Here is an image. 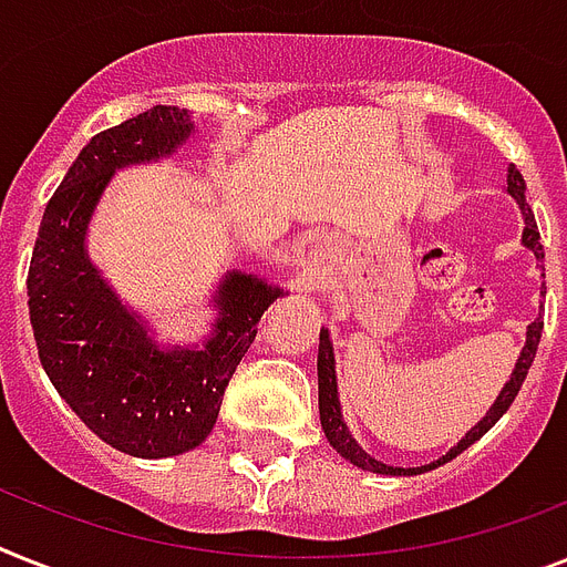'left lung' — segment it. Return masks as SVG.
Masks as SVG:
<instances>
[{"label":"left lung","instance_id":"8db88e82","mask_svg":"<svg viewBox=\"0 0 567 567\" xmlns=\"http://www.w3.org/2000/svg\"><path fill=\"white\" fill-rule=\"evenodd\" d=\"M507 190L516 196L518 208H522V214H525V237H522V243H525L527 249H530L533 255H536V260L542 264L545 251H542V246H539V228H536V217H533L530 205L525 203V179H522V173L516 171V165H509ZM542 327H545V321H542V318H536V321L527 327V344H525V350H522V357H518L516 371H513L509 382L504 385L502 394H498V400H495L493 409L486 411V417L481 420V423L475 425V429H472V432L466 434V437H463V441L452 449V452H446L441 461L429 463V466H417V470H400V466H388V463L377 461V457H371L368 452H362V446H359V443L350 437L348 425H344V420H341V409H339L333 344H330V336H327V330H321V344H318V411H321V429H324L327 441L339 449L341 457H348L350 463H357V466H362V470H368V472H379V475H420V472H429V470H434V466H441V463H449L452 457L461 455L463 449H470L472 443L478 441V437H484V434L504 417V411L513 405V400H516V394H518V388H522L527 371H530L533 359H536V348H539V339H542Z\"/></svg>","mask_w":567,"mask_h":567}]
</instances>
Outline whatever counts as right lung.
<instances>
[{
	"mask_svg": "<svg viewBox=\"0 0 567 567\" xmlns=\"http://www.w3.org/2000/svg\"><path fill=\"white\" fill-rule=\"evenodd\" d=\"M188 110L153 106L92 135L45 205L28 269V312L40 362L72 411L112 449L171 457L217 423L228 379L280 289L231 272L203 350H158L89 264L83 237L115 167L171 156L190 135Z\"/></svg>",
	"mask_w": 567,
	"mask_h": 567,
	"instance_id": "1",
	"label": "right lung"
}]
</instances>
